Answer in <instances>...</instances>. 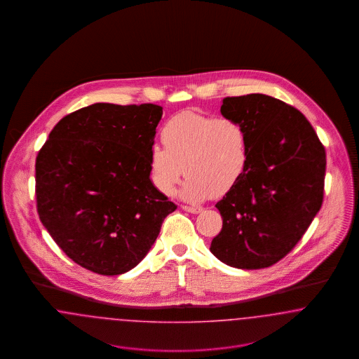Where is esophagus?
Returning a JSON list of instances; mask_svg holds the SVG:
<instances>
[{
    "instance_id": "34e87169",
    "label": "esophagus",
    "mask_w": 359,
    "mask_h": 359,
    "mask_svg": "<svg viewBox=\"0 0 359 359\" xmlns=\"http://www.w3.org/2000/svg\"><path fill=\"white\" fill-rule=\"evenodd\" d=\"M182 208L187 212H191V214H199L203 210L202 207H195V205H183Z\"/></svg>"
}]
</instances>
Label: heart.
Wrapping results in <instances>:
<instances>
[{
	"instance_id": "1",
	"label": "heart",
	"mask_w": 359,
	"mask_h": 359,
	"mask_svg": "<svg viewBox=\"0 0 359 359\" xmlns=\"http://www.w3.org/2000/svg\"><path fill=\"white\" fill-rule=\"evenodd\" d=\"M161 140L164 147L151 148L149 172L154 187L164 195H171L186 170L188 177L179 191L184 201L222 196L248 168L249 140L238 121L184 110L164 123Z\"/></svg>"
}]
</instances>
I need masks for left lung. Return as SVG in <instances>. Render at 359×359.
<instances>
[{
  "mask_svg": "<svg viewBox=\"0 0 359 359\" xmlns=\"http://www.w3.org/2000/svg\"><path fill=\"white\" fill-rule=\"evenodd\" d=\"M221 113L245 128L249 163L215 205L223 224L210 250L233 268H268L296 246L322 207L325 147L297 109L265 94L227 97Z\"/></svg>",
  "mask_w": 359,
  "mask_h": 359,
  "instance_id": "1",
  "label": "left lung"
}]
</instances>
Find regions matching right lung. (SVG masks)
<instances>
[{
    "label": "right lung",
    "instance_id": "obj_1",
    "mask_svg": "<svg viewBox=\"0 0 359 359\" xmlns=\"http://www.w3.org/2000/svg\"><path fill=\"white\" fill-rule=\"evenodd\" d=\"M161 116L152 103H94L59 121L36 157L40 221L85 269L129 272L177 208L149 177Z\"/></svg>",
    "mask_w": 359,
    "mask_h": 359
}]
</instances>
